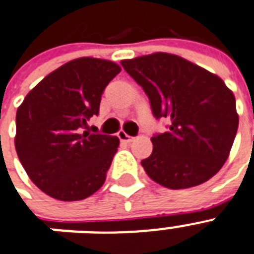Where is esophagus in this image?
Wrapping results in <instances>:
<instances>
[{
  "instance_id": "obj_1",
  "label": "esophagus",
  "mask_w": 254,
  "mask_h": 254,
  "mask_svg": "<svg viewBox=\"0 0 254 254\" xmlns=\"http://www.w3.org/2000/svg\"><path fill=\"white\" fill-rule=\"evenodd\" d=\"M118 137H119L122 141H125V143H131V141L133 140V137L127 135L125 131H119V132H118Z\"/></svg>"
}]
</instances>
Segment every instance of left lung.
Masks as SVG:
<instances>
[{
  "instance_id": "1",
  "label": "left lung",
  "mask_w": 254,
  "mask_h": 254,
  "mask_svg": "<svg viewBox=\"0 0 254 254\" xmlns=\"http://www.w3.org/2000/svg\"><path fill=\"white\" fill-rule=\"evenodd\" d=\"M121 64L143 87L154 117L170 122L166 132L151 137L152 154L141 160L149 178L183 190L215 176L227 162L239 127L235 95L224 80L168 53Z\"/></svg>"
}]
</instances>
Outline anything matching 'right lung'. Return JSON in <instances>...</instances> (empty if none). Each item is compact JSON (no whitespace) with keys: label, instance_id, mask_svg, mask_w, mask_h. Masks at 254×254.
Segmentation results:
<instances>
[{"label":"right lung","instance_id":"obj_1","mask_svg":"<svg viewBox=\"0 0 254 254\" xmlns=\"http://www.w3.org/2000/svg\"><path fill=\"white\" fill-rule=\"evenodd\" d=\"M115 62L83 57L45 76L15 115V151L31 182L62 201L91 196L103 186L119 139L83 131L99 114Z\"/></svg>","mask_w":254,"mask_h":254}]
</instances>
